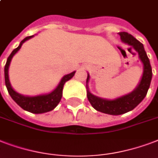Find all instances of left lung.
I'll return each mask as SVG.
<instances>
[{"label":"left lung","mask_w":158,"mask_h":158,"mask_svg":"<svg viewBox=\"0 0 158 158\" xmlns=\"http://www.w3.org/2000/svg\"><path fill=\"white\" fill-rule=\"evenodd\" d=\"M118 35L123 43L132 46L136 52L138 53V58L143 63V72L140 82L135 89L127 94L123 95L121 97L114 99L100 98L90 93L88 85L90 76L89 74H88L87 80H86L88 99L93 106V108L97 111L110 115H120V114H126L127 112L132 110L133 108H135L143 100V98L146 97L152 77L150 61L147 55L146 51L144 50L143 44L138 41V40L135 39L132 35L127 32H119Z\"/></svg>","instance_id":"8db88e82"}]
</instances>
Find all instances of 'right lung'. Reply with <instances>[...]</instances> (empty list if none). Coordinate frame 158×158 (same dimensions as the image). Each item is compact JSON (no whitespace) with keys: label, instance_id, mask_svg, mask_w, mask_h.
<instances>
[{"label":"right lung","instance_id":"1","mask_svg":"<svg viewBox=\"0 0 158 158\" xmlns=\"http://www.w3.org/2000/svg\"><path fill=\"white\" fill-rule=\"evenodd\" d=\"M34 35L27 36L25 39L21 40L19 44V46L15 49L10 55L6 60V64L5 65V83L6 86L8 90L9 94L12 99L22 108L24 110L28 111L32 114H44L53 110L60 102V99L62 98V94H63L64 85L66 82L73 78L75 74V71L72 72L70 74H68L61 79L60 82L57 85V87L53 90L52 92L48 93V94H43L35 95V96H26V95L20 94L19 93L15 91L11 87V84L9 79V67L11 62L13 56L20 50L22 46V44L28 40L31 39Z\"/></svg>","mask_w":158,"mask_h":158}]
</instances>
